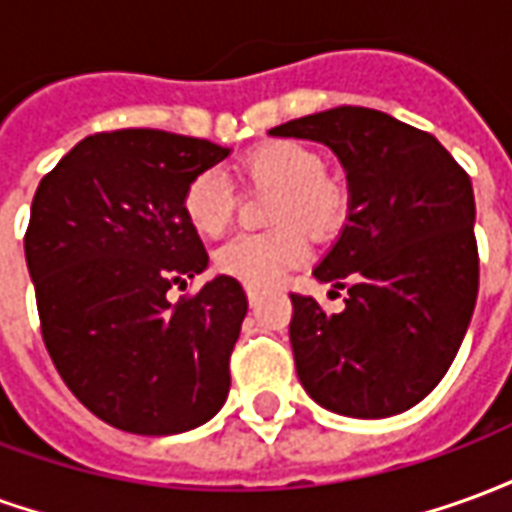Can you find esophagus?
<instances>
[{
    "label": "esophagus",
    "mask_w": 512,
    "mask_h": 512,
    "mask_svg": "<svg viewBox=\"0 0 512 512\" xmlns=\"http://www.w3.org/2000/svg\"><path fill=\"white\" fill-rule=\"evenodd\" d=\"M246 296H249V304H252V307H255L257 301H260V290L249 288V290H246Z\"/></svg>",
    "instance_id": "esophagus-1"
}]
</instances>
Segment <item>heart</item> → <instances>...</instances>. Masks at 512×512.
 I'll return each instance as SVG.
<instances>
[{
	"instance_id": "heart-1",
	"label": "heart",
	"mask_w": 512,
	"mask_h": 512,
	"mask_svg": "<svg viewBox=\"0 0 512 512\" xmlns=\"http://www.w3.org/2000/svg\"><path fill=\"white\" fill-rule=\"evenodd\" d=\"M238 178L246 186L277 189L268 211V219L277 227L238 235L213 257L222 274L249 288L277 285L290 268L310 255L306 233L326 241L343 230L351 211L348 183L326 169V161L315 147L293 139H274L252 147L238 161ZM180 205L194 233L219 238L233 224L238 194L222 172L205 169L186 183Z\"/></svg>"
}]
</instances>
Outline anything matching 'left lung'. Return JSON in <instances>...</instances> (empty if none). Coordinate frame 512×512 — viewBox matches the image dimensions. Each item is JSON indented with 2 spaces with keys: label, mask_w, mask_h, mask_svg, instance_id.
<instances>
[{
  "label": "left lung",
  "mask_w": 512,
  "mask_h": 512,
  "mask_svg": "<svg viewBox=\"0 0 512 512\" xmlns=\"http://www.w3.org/2000/svg\"><path fill=\"white\" fill-rule=\"evenodd\" d=\"M271 134L332 147L351 189L343 235L312 271L345 290V310L290 293L301 386L334 414L395 417L436 389L472 321V180L436 136L365 106L299 117Z\"/></svg>",
  "instance_id": "1"
}]
</instances>
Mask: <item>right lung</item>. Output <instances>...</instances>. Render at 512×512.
<instances>
[{"instance_id": "add662e5", "label": "right lung", "mask_w": 512, "mask_h": 512, "mask_svg": "<svg viewBox=\"0 0 512 512\" xmlns=\"http://www.w3.org/2000/svg\"><path fill=\"white\" fill-rule=\"evenodd\" d=\"M230 150L156 128L82 139L43 175L24 252L40 334L62 381L112 428L172 436L208 422L230 392L246 293L208 266L183 189Z\"/></svg>"}]
</instances>
